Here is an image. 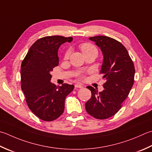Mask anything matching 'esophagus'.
<instances>
[{
    "mask_svg": "<svg viewBox=\"0 0 152 152\" xmlns=\"http://www.w3.org/2000/svg\"><path fill=\"white\" fill-rule=\"evenodd\" d=\"M74 87H75V89L76 88H83V86L81 84H76L74 85Z\"/></svg>",
    "mask_w": 152,
    "mask_h": 152,
    "instance_id": "34e87169",
    "label": "esophagus"
}]
</instances>
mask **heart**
Instances as JSON below:
<instances>
[{"label":"heart","instance_id":"obj_1","mask_svg":"<svg viewBox=\"0 0 152 152\" xmlns=\"http://www.w3.org/2000/svg\"><path fill=\"white\" fill-rule=\"evenodd\" d=\"M80 49H81L83 53H85V52L90 51V50H96V48L95 47L94 45H93L92 44L89 43H82L81 45L80 46ZM70 55V50L68 49L64 53V58H68V57H69ZM83 77H84V76H83L82 74V75H80V78H82Z\"/></svg>","mask_w":152,"mask_h":152}]
</instances>
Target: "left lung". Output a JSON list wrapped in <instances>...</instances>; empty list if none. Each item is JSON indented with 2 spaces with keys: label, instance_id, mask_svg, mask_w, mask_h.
<instances>
[{
  "label": "left lung",
  "instance_id": "obj_1",
  "mask_svg": "<svg viewBox=\"0 0 152 152\" xmlns=\"http://www.w3.org/2000/svg\"><path fill=\"white\" fill-rule=\"evenodd\" d=\"M100 47L103 62L100 70L103 78V91L88 86L91 97L86 103L88 114L97 119H106L115 115L129 96L134 82L135 68L126 49L119 41L111 37L99 35L91 37Z\"/></svg>",
  "mask_w": 152,
  "mask_h": 152
}]
</instances>
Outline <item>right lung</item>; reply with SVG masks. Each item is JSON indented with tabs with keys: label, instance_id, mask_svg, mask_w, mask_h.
I'll return each instance as SVG.
<instances>
[{
	"label": "right lung",
	"instance_id": "add662e5",
	"mask_svg": "<svg viewBox=\"0 0 152 152\" xmlns=\"http://www.w3.org/2000/svg\"><path fill=\"white\" fill-rule=\"evenodd\" d=\"M72 37L61 35L39 39L29 48L21 65V88L28 107L40 119L53 121L63 113L65 98L74 86L50 83V71L58 65V50Z\"/></svg>",
	"mask_w": 152,
	"mask_h": 152
}]
</instances>
